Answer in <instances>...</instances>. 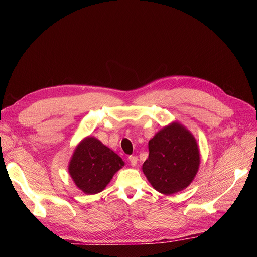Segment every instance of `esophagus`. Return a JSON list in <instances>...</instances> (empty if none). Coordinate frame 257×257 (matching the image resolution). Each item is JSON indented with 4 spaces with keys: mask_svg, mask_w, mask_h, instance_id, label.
<instances>
[{
    "mask_svg": "<svg viewBox=\"0 0 257 257\" xmlns=\"http://www.w3.org/2000/svg\"><path fill=\"white\" fill-rule=\"evenodd\" d=\"M129 161H130V165L132 166V167H136L137 166V164H138V157L137 156H129Z\"/></svg>",
    "mask_w": 257,
    "mask_h": 257,
    "instance_id": "esophagus-1",
    "label": "esophagus"
}]
</instances>
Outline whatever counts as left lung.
<instances>
[{
  "instance_id": "obj_1",
  "label": "left lung",
  "mask_w": 257,
  "mask_h": 257,
  "mask_svg": "<svg viewBox=\"0 0 257 257\" xmlns=\"http://www.w3.org/2000/svg\"><path fill=\"white\" fill-rule=\"evenodd\" d=\"M199 167L200 150L193 133L179 121H172L149 141L143 172L157 192L173 195L193 182Z\"/></svg>"
}]
</instances>
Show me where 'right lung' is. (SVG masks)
Masks as SVG:
<instances>
[{"mask_svg": "<svg viewBox=\"0 0 257 257\" xmlns=\"http://www.w3.org/2000/svg\"><path fill=\"white\" fill-rule=\"evenodd\" d=\"M124 166L123 159L116 153L89 136L76 146L67 169L81 192L94 195L101 193Z\"/></svg>", "mask_w": 257, "mask_h": 257, "instance_id": "right-lung-1", "label": "right lung"}]
</instances>
